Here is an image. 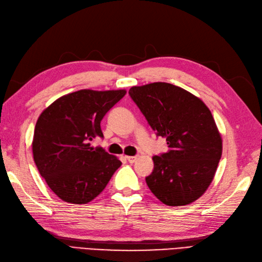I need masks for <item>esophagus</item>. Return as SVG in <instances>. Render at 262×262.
I'll return each mask as SVG.
<instances>
[{"mask_svg":"<svg viewBox=\"0 0 262 262\" xmlns=\"http://www.w3.org/2000/svg\"><path fill=\"white\" fill-rule=\"evenodd\" d=\"M126 160H127V161L129 162V163H134L135 161H136L137 160V157H133V156H128V157H126Z\"/></svg>","mask_w":262,"mask_h":262,"instance_id":"esophagus-1","label":"esophagus"}]
</instances>
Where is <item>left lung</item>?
Masks as SVG:
<instances>
[{"label": "left lung", "instance_id": "1", "mask_svg": "<svg viewBox=\"0 0 262 262\" xmlns=\"http://www.w3.org/2000/svg\"><path fill=\"white\" fill-rule=\"evenodd\" d=\"M128 94L170 148L152 157L149 189L166 206L191 204L210 186L222 156L221 134L210 110L198 97L167 82L135 86Z\"/></svg>", "mask_w": 262, "mask_h": 262}]
</instances>
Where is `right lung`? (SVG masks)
I'll return each instance as SVG.
<instances>
[{
  "instance_id": "1",
  "label": "right lung",
  "mask_w": 262,
  "mask_h": 262,
  "mask_svg": "<svg viewBox=\"0 0 262 262\" xmlns=\"http://www.w3.org/2000/svg\"><path fill=\"white\" fill-rule=\"evenodd\" d=\"M126 90L82 89L55 100L37 121L32 155L40 175L65 202L85 205L95 199L122 165L115 156L90 141L102 138L103 116Z\"/></svg>"
}]
</instances>
